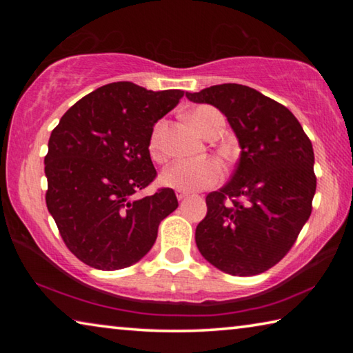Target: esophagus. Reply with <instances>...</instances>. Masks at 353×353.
Returning a JSON list of instances; mask_svg holds the SVG:
<instances>
[{
    "instance_id": "34e87169",
    "label": "esophagus",
    "mask_w": 353,
    "mask_h": 353,
    "mask_svg": "<svg viewBox=\"0 0 353 353\" xmlns=\"http://www.w3.org/2000/svg\"><path fill=\"white\" fill-rule=\"evenodd\" d=\"M177 199L179 201H183V199H187L188 198V193H183V191H177Z\"/></svg>"
}]
</instances>
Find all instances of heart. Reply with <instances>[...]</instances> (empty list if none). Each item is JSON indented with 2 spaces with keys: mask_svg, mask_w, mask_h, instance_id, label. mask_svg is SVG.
Returning a JSON list of instances; mask_svg holds the SVG:
<instances>
[{
  "mask_svg": "<svg viewBox=\"0 0 353 353\" xmlns=\"http://www.w3.org/2000/svg\"><path fill=\"white\" fill-rule=\"evenodd\" d=\"M188 119L193 126L198 129L201 135L212 139V137L224 128V117L218 109L212 105H198L188 112ZM163 123H157L152 130L151 141H149V151L152 157L159 162L165 159L163 151ZM224 174V168L216 159H204L198 162H188V160H179L163 171L162 182L170 188H174L183 193H193L212 187L218 183Z\"/></svg>",
  "mask_w": 353,
  "mask_h": 353,
  "instance_id": "heart-1",
  "label": "heart"
}]
</instances>
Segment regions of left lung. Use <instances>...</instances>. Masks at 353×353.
Segmentation results:
<instances>
[{"instance_id": "left-lung-1", "label": "left lung", "mask_w": 353, "mask_h": 353, "mask_svg": "<svg viewBox=\"0 0 353 353\" xmlns=\"http://www.w3.org/2000/svg\"><path fill=\"white\" fill-rule=\"evenodd\" d=\"M187 98L223 112L241 146L234 176L205 198L199 252L232 276L265 272L290 252L312 214V141L285 105L250 87L221 83Z\"/></svg>"}]
</instances>
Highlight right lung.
I'll return each instance as SVG.
<instances>
[{"label":"right lung","instance_id":"add662e5","mask_svg":"<svg viewBox=\"0 0 353 353\" xmlns=\"http://www.w3.org/2000/svg\"><path fill=\"white\" fill-rule=\"evenodd\" d=\"M182 97V90L112 82L71 105L51 132L46 207L65 246L85 265L103 271L134 265L177 208L171 188L134 194L157 177L149 155L154 124Z\"/></svg>","mask_w":353,"mask_h":353}]
</instances>
